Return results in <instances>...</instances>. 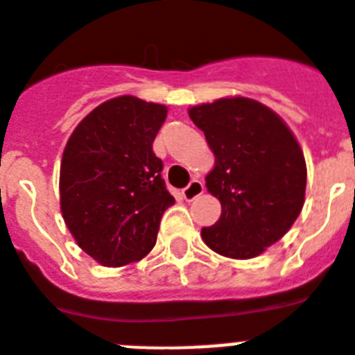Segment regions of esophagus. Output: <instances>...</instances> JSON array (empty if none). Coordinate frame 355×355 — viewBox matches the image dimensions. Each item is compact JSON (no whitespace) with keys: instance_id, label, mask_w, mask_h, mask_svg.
Returning <instances> with one entry per match:
<instances>
[{"instance_id":"34e87169","label":"esophagus","mask_w":355,"mask_h":355,"mask_svg":"<svg viewBox=\"0 0 355 355\" xmlns=\"http://www.w3.org/2000/svg\"><path fill=\"white\" fill-rule=\"evenodd\" d=\"M202 192H205V184L199 180H193L190 181V184L187 189L181 190V196H183L184 201H193V199L198 198V196H201Z\"/></svg>"}]
</instances>
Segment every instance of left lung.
Listing matches in <instances>:
<instances>
[{"instance_id": "8db88e82", "label": "left lung", "mask_w": 355, "mask_h": 355, "mask_svg": "<svg viewBox=\"0 0 355 355\" xmlns=\"http://www.w3.org/2000/svg\"><path fill=\"white\" fill-rule=\"evenodd\" d=\"M189 114L215 154L207 189L223 207L219 220L201 230L202 241L219 255L253 259L280 241L304 208V153L284 120L257 100L219 98Z\"/></svg>"}]
</instances>
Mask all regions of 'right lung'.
<instances>
[{
    "mask_svg": "<svg viewBox=\"0 0 355 355\" xmlns=\"http://www.w3.org/2000/svg\"><path fill=\"white\" fill-rule=\"evenodd\" d=\"M166 107L131 95L93 109L69 136L60 162V211L77 244L102 266L141 260L174 205L153 141Z\"/></svg>",
    "mask_w": 355,
    "mask_h": 355,
    "instance_id": "add662e5",
    "label": "right lung"
}]
</instances>
